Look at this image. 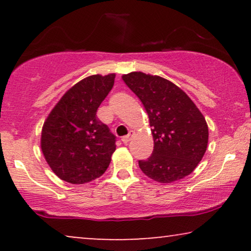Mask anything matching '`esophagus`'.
Wrapping results in <instances>:
<instances>
[{
	"label": "esophagus",
	"instance_id": "1",
	"mask_svg": "<svg viewBox=\"0 0 251 251\" xmlns=\"http://www.w3.org/2000/svg\"><path fill=\"white\" fill-rule=\"evenodd\" d=\"M132 136H133V131H129V133L126 136H125V137H122V143L123 144H128L130 140H131V138H132Z\"/></svg>",
	"mask_w": 251,
	"mask_h": 251
}]
</instances>
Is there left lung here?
<instances>
[{
    "mask_svg": "<svg viewBox=\"0 0 251 251\" xmlns=\"http://www.w3.org/2000/svg\"><path fill=\"white\" fill-rule=\"evenodd\" d=\"M122 78L143 102L152 128V155L138 161L143 173L163 184L193 173L207 151L209 131L204 116L192 99L157 75L131 72Z\"/></svg>",
    "mask_w": 251,
    "mask_h": 251,
    "instance_id": "1",
    "label": "left lung"
}]
</instances>
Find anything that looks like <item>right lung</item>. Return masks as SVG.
I'll use <instances>...</instances> for the list:
<instances>
[{
	"instance_id": "right-lung-1",
	"label": "right lung",
	"mask_w": 251,
	"mask_h": 251,
	"mask_svg": "<svg viewBox=\"0 0 251 251\" xmlns=\"http://www.w3.org/2000/svg\"><path fill=\"white\" fill-rule=\"evenodd\" d=\"M114 78L115 74H97L77 82L44 122L41 150L51 170L67 183H89L111 163L116 137L96 113L112 90Z\"/></svg>"
}]
</instances>
